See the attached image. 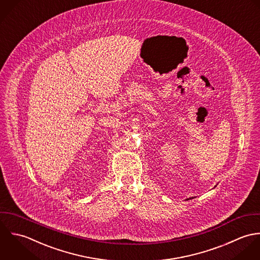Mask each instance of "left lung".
<instances>
[{
	"instance_id": "8db88e82",
	"label": "left lung",
	"mask_w": 260,
	"mask_h": 260,
	"mask_svg": "<svg viewBox=\"0 0 260 260\" xmlns=\"http://www.w3.org/2000/svg\"><path fill=\"white\" fill-rule=\"evenodd\" d=\"M189 199H193V197H192V198H189ZM189 199H187V200H189Z\"/></svg>"
}]
</instances>
